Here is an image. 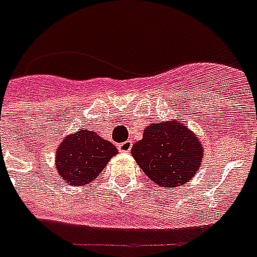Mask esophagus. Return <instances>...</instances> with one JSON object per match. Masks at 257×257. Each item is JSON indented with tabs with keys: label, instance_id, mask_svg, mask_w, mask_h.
<instances>
[{
	"label": "esophagus",
	"instance_id": "1",
	"mask_svg": "<svg viewBox=\"0 0 257 257\" xmlns=\"http://www.w3.org/2000/svg\"><path fill=\"white\" fill-rule=\"evenodd\" d=\"M131 148H133V142L131 141H126V142H123L117 146V149L123 152V153H127V152H130Z\"/></svg>",
	"mask_w": 257,
	"mask_h": 257
}]
</instances>
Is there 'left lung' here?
Wrapping results in <instances>:
<instances>
[{
  "instance_id": "left-lung-1",
  "label": "left lung",
  "mask_w": 257,
  "mask_h": 257,
  "mask_svg": "<svg viewBox=\"0 0 257 257\" xmlns=\"http://www.w3.org/2000/svg\"><path fill=\"white\" fill-rule=\"evenodd\" d=\"M131 154L150 180L171 190L198 173L204 156L198 136L175 119L149 124Z\"/></svg>"
}]
</instances>
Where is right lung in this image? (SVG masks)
Returning a JSON list of instances; mask_svg holds the SVG:
<instances>
[{
	"label": "right lung",
	"mask_w": 257,
	"mask_h": 257,
	"mask_svg": "<svg viewBox=\"0 0 257 257\" xmlns=\"http://www.w3.org/2000/svg\"><path fill=\"white\" fill-rule=\"evenodd\" d=\"M117 149L94 131L80 128L62 140L57 149L55 169L69 186H86L99 176Z\"/></svg>",
	"instance_id": "add662e5"
}]
</instances>
